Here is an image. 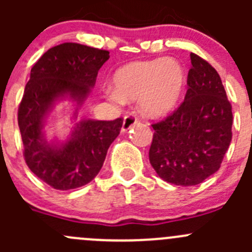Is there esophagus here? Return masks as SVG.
Instances as JSON below:
<instances>
[{
  "instance_id": "34e87169",
  "label": "esophagus",
  "mask_w": 252,
  "mask_h": 252,
  "mask_svg": "<svg viewBox=\"0 0 252 252\" xmlns=\"http://www.w3.org/2000/svg\"><path fill=\"white\" fill-rule=\"evenodd\" d=\"M138 123V119H136L135 116H131V114H128V116L124 117L123 119V126H122V131H128L129 129L133 128L135 124Z\"/></svg>"
}]
</instances>
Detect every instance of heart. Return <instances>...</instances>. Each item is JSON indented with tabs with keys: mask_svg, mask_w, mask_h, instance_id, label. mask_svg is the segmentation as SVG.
Segmentation results:
<instances>
[{
	"mask_svg": "<svg viewBox=\"0 0 252 252\" xmlns=\"http://www.w3.org/2000/svg\"><path fill=\"white\" fill-rule=\"evenodd\" d=\"M185 81L184 68L174 58L134 61L114 72L113 88L106 89L105 94L117 105L138 100L142 113L156 117L177 105Z\"/></svg>",
	"mask_w": 252,
	"mask_h": 252,
	"instance_id": "heart-1",
	"label": "heart"
}]
</instances>
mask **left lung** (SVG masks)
<instances>
[{"instance_id":"left-lung-1","label":"left lung","mask_w":252,"mask_h":252,"mask_svg":"<svg viewBox=\"0 0 252 252\" xmlns=\"http://www.w3.org/2000/svg\"><path fill=\"white\" fill-rule=\"evenodd\" d=\"M188 90L179 107L152 124L150 163L159 178L182 187L197 185L220 169L232 141L233 113L217 70L190 53Z\"/></svg>"}]
</instances>
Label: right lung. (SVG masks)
<instances>
[{
	"label": "right lung",
	"mask_w": 252,
	"mask_h": 252,
	"mask_svg": "<svg viewBox=\"0 0 252 252\" xmlns=\"http://www.w3.org/2000/svg\"><path fill=\"white\" fill-rule=\"evenodd\" d=\"M110 52L75 42H64L45 52L32 65L30 79L18 108V126L24 158L37 178L57 190H69L90 183L105 162L110 145L121 131L123 119L75 124L64 142H48L44 126L57 101L69 98L79 107L90 94Z\"/></svg>",
	"instance_id": "right-lung-1"
}]
</instances>
